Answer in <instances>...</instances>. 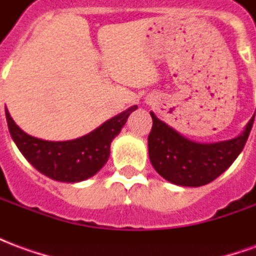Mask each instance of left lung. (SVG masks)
<instances>
[{"label": "left lung", "instance_id": "obj_1", "mask_svg": "<svg viewBox=\"0 0 256 256\" xmlns=\"http://www.w3.org/2000/svg\"><path fill=\"white\" fill-rule=\"evenodd\" d=\"M148 150L152 166L167 181L182 186H202L226 172L247 142L254 124L248 122L242 136L215 144H198L185 138L159 120L154 112Z\"/></svg>", "mask_w": 256, "mask_h": 256}]
</instances>
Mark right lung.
<instances>
[{
	"instance_id": "1",
	"label": "right lung",
	"mask_w": 256,
	"mask_h": 256,
	"mask_svg": "<svg viewBox=\"0 0 256 256\" xmlns=\"http://www.w3.org/2000/svg\"><path fill=\"white\" fill-rule=\"evenodd\" d=\"M136 110L137 106H132L106 120L94 132L63 142L31 137L14 122L8 110H5V115L14 144L38 172L62 182H79L93 177L104 167L110 158L112 140L120 133L128 115Z\"/></svg>"
}]
</instances>
